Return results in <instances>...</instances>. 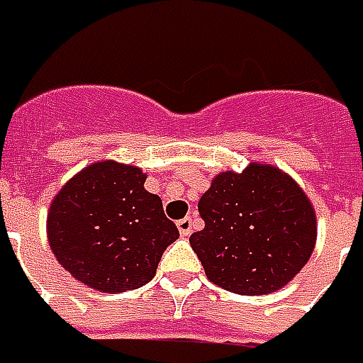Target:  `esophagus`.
Wrapping results in <instances>:
<instances>
[{
    "instance_id": "34e87169",
    "label": "esophagus",
    "mask_w": 363,
    "mask_h": 363,
    "mask_svg": "<svg viewBox=\"0 0 363 363\" xmlns=\"http://www.w3.org/2000/svg\"><path fill=\"white\" fill-rule=\"evenodd\" d=\"M191 218L186 217L182 218V220H177V230H179V235L182 236H189L191 235Z\"/></svg>"
}]
</instances>
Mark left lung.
I'll use <instances>...</instances> for the list:
<instances>
[{
  "instance_id": "obj_1",
  "label": "left lung",
  "mask_w": 363,
  "mask_h": 363,
  "mask_svg": "<svg viewBox=\"0 0 363 363\" xmlns=\"http://www.w3.org/2000/svg\"><path fill=\"white\" fill-rule=\"evenodd\" d=\"M205 228L189 236L205 276L238 295L277 291L309 262L317 217L297 182L269 164L223 172L199 199Z\"/></svg>"
}]
</instances>
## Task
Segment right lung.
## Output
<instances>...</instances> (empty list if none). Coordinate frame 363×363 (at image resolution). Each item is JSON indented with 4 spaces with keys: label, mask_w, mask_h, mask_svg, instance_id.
Wrapping results in <instances>:
<instances>
[{
    "label": "right lung",
    "mask_w": 363,
    "mask_h": 363,
    "mask_svg": "<svg viewBox=\"0 0 363 363\" xmlns=\"http://www.w3.org/2000/svg\"><path fill=\"white\" fill-rule=\"evenodd\" d=\"M136 166L101 160L89 164L56 194L46 217L56 259L91 289H138L179 230L164 215L162 199L145 189Z\"/></svg>",
    "instance_id": "right-lung-1"
}]
</instances>
